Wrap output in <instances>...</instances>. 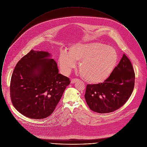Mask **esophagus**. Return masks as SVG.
Masks as SVG:
<instances>
[{"label":"esophagus","mask_w":147,"mask_h":147,"mask_svg":"<svg viewBox=\"0 0 147 147\" xmlns=\"http://www.w3.org/2000/svg\"><path fill=\"white\" fill-rule=\"evenodd\" d=\"M78 81V79H72L71 80V84H74L76 82Z\"/></svg>","instance_id":"obj_1"}]
</instances>
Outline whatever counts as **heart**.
<instances>
[{
  "label": "heart",
  "instance_id": "obj_1",
  "mask_svg": "<svg viewBox=\"0 0 147 147\" xmlns=\"http://www.w3.org/2000/svg\"><path fill=\"white\" fill-rule=\"evenodd\" d=\"M116 49L99 43H78L71 46L68 52L59 53L58 63L61 71L68 74L78 68L82 78L90 84H99L110 76L118 62Z\"/></svg>",
  "mask_w": 147,
  "mask_h": 147
}]
</instances>
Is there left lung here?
Segmentation results:
<instances>
[{
  "label": "left lung",
  "mask_w": 147,
  "mask_h": 147,
  "mask_svg": "<svg viewBox=\"0 0 147 147\" xmlns=\"http://www.w3.org/2000/svg\"><path fill=\"white\" fill-rule=\"evenodd\" d=\"M135 74L132 63L124 54L111 74L104 82L86 86L85 98L92 111L112 112L124 105L131 95Z\"/></svg>",
  "instance_id": "obj_1"
}]
</instances>
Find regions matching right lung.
Segmentation results:
<instances>
[{"label": "right lung", "instance_id": "1", "mask_svg": "<svg viewBox=\"0 0 147 147\" xmlns=\"http://www.w3.org/2000/svg\"><path fill=\"white\" fill-rule=\"evenodd\" d=\"M46 51L31 49L17 63L10 81L14 107L25 116L43 119L54 111L69 79L61 74Z\"/></svg>", "mask_w": 147, "mask_h": 147}]
</instances>
